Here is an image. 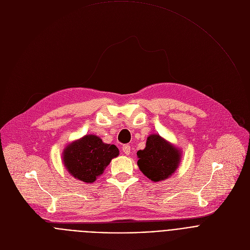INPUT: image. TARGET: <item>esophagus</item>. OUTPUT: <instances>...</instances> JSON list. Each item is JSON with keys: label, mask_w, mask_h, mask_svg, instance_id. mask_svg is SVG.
<instances>
[{"label": "esophagus", "mask_w": 250, "mask_h": 250, "mask_svg": "<svg viewBox=\"0 0 250 250\" xmlns=\"http://www.w3.org/2000/svg\"><path fill=\"white\" fill-rule=\"evenodd\" d=\"M122 151H123V153L125 154V155H129L130 154V152H131V147L129 146V145H124L123 147H122Z\"/></svg>", "instance_id": "esophagus-1"}]
</instances>
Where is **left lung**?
Segmentation results:
<instances>
[{"label": "left lung", "mask_w": 250, "mask_h": 250, "mask_svg": "<svg viewBox=\"0 0 250 250\" xmlns=\"http://www.w3.org/2000/svg\"><path fill=\"white\" fill-rule=\"evenodd\" d=\"M180 148L159 134L147 137L146 147L137 152V164L140 171L151 181L161 182L169 179L179 168L182 160Z\"/></svg>", "instance_id": "8db88e82"}]
</instances>
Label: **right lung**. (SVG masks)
<instances>
[{"instance_id":"1","label":"right lung","mask_w":250,"mask_h":250,"mask_svg":"<svg viewBox=\"0 0 250 250\" xmlns=\"http://www.w3.org/2000/svg\"><path fill=\"white\" fill-rule=\"evenodd\" d=\"M118 155L119 150L115 145L106 144L98 136L88 134L68 143L62 157L66 171L73 178L91 184Z\"/></svg>"}]
</instances>
